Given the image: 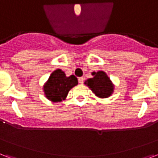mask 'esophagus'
<instances>
[{"instance_id":"34e87169","label":"esophagus","mask_w":158,"mask_h":158,"mask_svg":"<svg viewBox=\"0 0 158 158\" xmlns=\"http://www.w3.org/2000/svg\"><path fill=\"white\" fill-rule=\"evenodd\" d=\"M78 81L80 84H83L84 82V78L83 77H79L78 78Z\"/></svg>"}]
</instances>
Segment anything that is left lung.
Here are the masks:
<instances>
[{
    "mask_svg": "<svg viewBox=\"0 0 158 158\" xmlns=\"http://www.w3.org/2000/svg\"><path fill=\"white\" fill-rule=\"evenodd\" d=\"M92 78H89L85 81V84L92 90L97 97L100 98L109 97L114 91V85L112 84L110 78L106 72L102 71L92 73Z\"/></svg>",
    "mask_w": 158,
    "mask_h": 158,
    "instance_id": "1",
    "label": "left lung"
}]
</instances>
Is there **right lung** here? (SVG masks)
Wrapping results in <instances>:
<instances>
[{"instance_id":"right-lung-1","label":"right lung","mask_w":158,"mask_h":158,"mask_svg":"<svg viewBox=\"0 0 158 158\" xmlns=\"http://www.w3.org/2000/svg\"><path fill=\"white\" fill-rule=\"evenodd\" d=\"M77 84V78L74 75L66 77L61 69H56L51 74L43 90L48 100L58 102L65 100L70 90Z\"/></svg>"}]
</instances>
